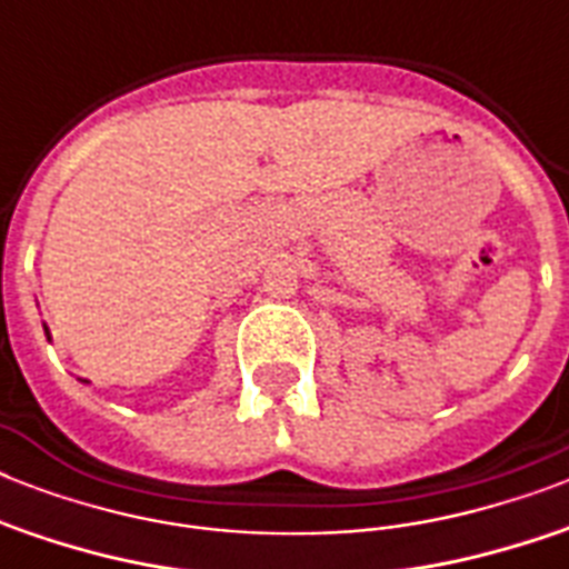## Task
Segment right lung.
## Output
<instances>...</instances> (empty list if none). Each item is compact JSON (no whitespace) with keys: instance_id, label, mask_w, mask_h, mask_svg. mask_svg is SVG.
I'll return each instance as SVG.
<instances>
[{"instance_id":"add662e5","label":"right lung","mask_w":569,"mask_h":569,"mask_svg":"<svg viewBox=\"0 0 569 569\" xmlns=\"http://www.w3.org/2000/svg\"><path fill=\"white\" fill-rule=\"evenodd\" d=\"M47 339H49V330H47ZM84 383H88V380H84Z\"/></svg>"}]
</instances>
